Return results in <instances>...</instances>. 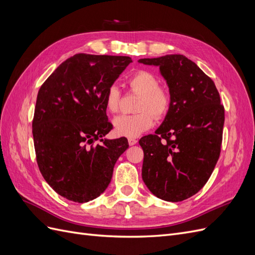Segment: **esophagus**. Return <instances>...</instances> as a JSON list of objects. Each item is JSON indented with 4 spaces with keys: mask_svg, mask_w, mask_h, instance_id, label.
<instances>
[{
    "mask_svg": "<svg viewBox=\"0 0 255 255\" xmlns=\"http://www.w3.org/2000/svg\"><path fill=\"white\" fill-rule=\"evenodd\" d=\"M128 141L129 145H134L137 143V139H135V138H128Z\"/></svg>",
    "mask_w": 255,
    "mask_h": 255,
    "instance_id": "1",
    "label": "esophagus"
}]
</instances>
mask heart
Here are the masks:
<instances>
[{
    "mask_svg": "<svg viewBox=\"0 0 255 255\" xmlns=\"http://www.w3.org/2000/svg\"><path fill=\"white\" fill-rule=\"evenodd\" d=\"M128 86L133 91L140 94L141 97L137 104L135 115H120L114 119L115 132L119 136L134 138L149 129L154 122L152 113L156 118L165 116L170 107V96L158 86V80L153 73L140 70L128 79ZM104 102L106 110L110 113L119 111L120 90L116 85H111L105 92Z\"/></svg>",
    "mask_w": 255,
    "mask_h": 255,
    "instance_id": "obj_1",
    "label": "heart"
}]
</instances>
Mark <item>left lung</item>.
<instances>
[{
	"label": "left lung",
	"instance_id": "1",
	"mask_svg": "<svg viewBox=\"0 0 255 255\" xmlns=\"http://www.w3.org/2000/svg\"><path fill=\"white\" fill-rule=\"evenodd\" d=\"M138 63L159 67L170 95L163 123L155 134L139 140L142 180L157 198L183 201L204 186L217 164L225 109L212 79L186 56L173 54Z\"/></svg>",
	"mask_w": 255,
	"mask_h": 255
}]
</instances>
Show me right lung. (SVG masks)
Wrapping results in <instances>:
<instances>
[{
  "label": "right lung",
  "instance_id": "1",
  "mask_svg": "<svg viewBox=\"0 0 255 255\" xmlns=\"http://www.w3.org/2000/svg\"><path fill=\"white\" fill-rule=\"evenodd\" d=\"M132 63L128 56L76 54L61 63L38 91L33 137L44 180L58 195L84 203L103 194L126 137L107 139L113 128L105 92ZM99 139L103 143L93 146Z\"/></svg>",
  "mask_w": 255,
  "mask_h": 255
}]
</instances>
